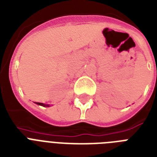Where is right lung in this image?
Wrapping results in <instances>:
<instances>
[{"mask_svg": "<svg viewBox=\"0 0 157 157\" xmlns=\"http://www.w3.org/2000/svg\"><path fill=\"white\" fill-rule=\"evenodd\" d=\"M36 104H37V105H43V106H46V107H48V106H49V105H44L43 103H37V102H36Z\"/></svg>", "mask_w": 157, "mask_h": 157, "instance_id": "right-lung-1", "label": "right lung"}]
</instances>
